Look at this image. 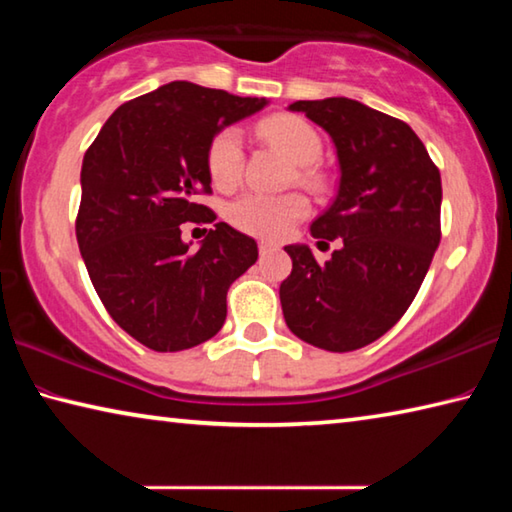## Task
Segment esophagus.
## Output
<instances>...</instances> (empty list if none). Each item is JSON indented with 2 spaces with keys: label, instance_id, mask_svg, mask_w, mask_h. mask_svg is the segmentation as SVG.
Wrapping results in <instances>:
<instances>
[{
  "label": "esophagus",
  "instance_id": "1",
  "mask_svg": "<svg viewBox=\"0 0 512 512\" xmlns=\"http://www.w3.org/2000/svg\"><path fill=\"white\" fill-rule=\"evenodd\" d=\"M275 248H277V246L271 244V241H259V255L271 253V250H275Z\"/></svg>",
  "mask_w": 512,
  "mask_h": 512
}]
</instances>
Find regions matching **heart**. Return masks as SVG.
I'll use <instances>...</instances> for the list:
<instances>
[{"label": "heart", "instance_id": "1", "mask_svg": "<svg viewBox=\"0 0 512 512\" xmlns=\"http://www.w3.org/2000/svg\"><path fill=\"white\" fill-rule=\"evenodd\" d=\"M257 133L264 142L275 146L287 158L298 164L300 178L309 185H318V173L311 169L323 155V140L314 126L305 119L291 115H273L259 121ZM205 164L210 180L216 189H232L241 180L244 171V142L235 126L223 128L207 144ZM309 214V203L300 194L284 196H264V194H244L225 207L230 225L246 235L262 239H282L289 235L293 225Z\"/></svg>", "mask_w": 512, "mask_h": 512}]
</instances>
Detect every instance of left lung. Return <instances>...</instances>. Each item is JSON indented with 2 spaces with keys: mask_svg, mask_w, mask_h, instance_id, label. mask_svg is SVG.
I'll return each mask as SVG.
<instances>
[{
  "mask_svg": "<svg viewBox=\"0 0 512 512\" xmlns=\"http://www.w3.org/2000/svg\"><path fill=\"white\" fill-rule=\"evenodd\" d=\"M289 110L325 128L341 185L311 223L316 239L343 248L318 264L307 246H287L293 268L280 284L293 334L329 352H352L384 336L418 293L440 244V171L409 124L359 101H296Z\"/></svg>",
  "mask_w": 512,
  "mask_h": 512,
  "instance_id": "1",
  "label": "left lung"
}]
</instances>
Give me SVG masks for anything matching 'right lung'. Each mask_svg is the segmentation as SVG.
Masks as SVG:
<instances>
[{"instance_id": "right-lung-1", "label": "right lung", "mask_w": 512, "mask_h": 512, "mask_svg": "<svg viewBox=\"0 0 512 512\" xmlns=\"http://www.w3.org/2000/svg\"><path fill=\"white\" fill-rule=\"evenodd\" d=\"M266 99L173 81L126 101L85 151L76 241L112 320L155 352L201 345L223 327L230 284L257 262V244L215 223L189 251L179 223L214 222L207 144Z\"/></svg>"}]
</instances>
